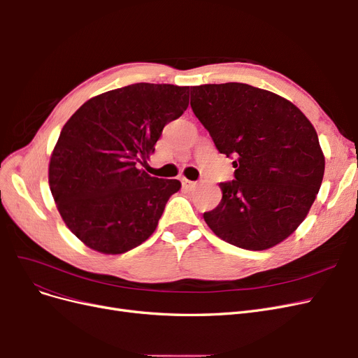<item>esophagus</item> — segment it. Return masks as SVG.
<instances>
[{"mask_svg": "<svg viewBox=\"0 0 358 358\" xmlns=\"http://www.w3.org/2000/svg\"><path fill=\"white\" fill-rule=\"evenodd\" d=\"M182 187H183V189L192 191V189L197 188V182H191L188 179H182Z\"/></svg>", "mask_w": 358, "mask_h": 358, "instance_id": "1", "label": "esophagus"}]
</instances>
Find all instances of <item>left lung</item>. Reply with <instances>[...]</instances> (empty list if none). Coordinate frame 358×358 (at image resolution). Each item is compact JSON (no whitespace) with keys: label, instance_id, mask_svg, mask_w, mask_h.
Instances as JSON below:
<instances>
[{"label":"left lung","instance_id":"1","mask_svg":"<svg viewBox=\"0 0 358 358\" xmlns=\"http://www.w3.org/2000/svg\"><path fill=\"white\" fill-rule=\"evenodd\" d=\"M191 107L216 149L233 157V182L203 218L237 248L264 251L305 221L320 191L326 158L318 134L297 106L246 83L191 88Z\"/></svg>","mask_w":358,"mask_h":358}]
</instances>
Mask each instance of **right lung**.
<instances>
[{"label": "right lung", "mask_w": 358, "mask_h": 358, "mask_svg": "<svg viewBox=\"0 0 358 358\" xmlns=\"http://www.w3.org/2000/svg\"><path fill=\"white\" fill-rule=\"evenodd\" d=\"M188 103L189 86L134 83L92 96L62 127L49 187L62 221L83 245L124 254L155 231L180 182L149 176L138 164Z\"/></svg>", "instance_id": "right-lung-1"}]
</instances>
